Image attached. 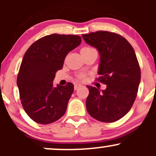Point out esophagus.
<instances>
[{
	"label": "esophagus",
	"mask_w": 156,
	"mask_h": 156,
	"mask_svg": "<svg viewBox=\"0 0 156 156\" xmlns=\"http://www.w3.org/2000/svg\"><path fill=\"white\" fill-rule=\"evenodd\" d=\"M82 87V85H81V84H80V83L75 84V86H74L75 90H76V89H78V88H80V87Z\"/></svg>",
	"instance_id": "34e87169"
}]
</instances>
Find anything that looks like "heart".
<instances>
[{"instance_id":"b5f03b06","label":"heart","mask_w":156,"mask_h":156,"mask_svg":"<svg viewBox=\"0 0 156 156\" xmlns=\"http://www.w3.org/2000/svg\"><path fill=\"white\" fill-rule=\"evenodd\" d=\"M87 48H82V49H87ZM83 77H84V76H83V74L79 75V76H78V78H80V79H82V78H83Z\"/></svg>"}]
</instances>
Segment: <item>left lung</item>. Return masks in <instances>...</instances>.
<instances>
[{
  "label": "left lung",
  "mask_w": 156,
  "mask_h": 156,
  "mask_svg": "<svg viewBox=\"0 0 156 156\" xmlns=\"http://www.w3.org/2000/svg\"><path fill=\"white\" fill-rule=\"evenodd\" d=\"M100 54L98 80L105 90L87 86V112L97 120L113 122L131 108L141 80V70L133 47L126 39L112 32L99 31L82 35Z\"/></svg>",
  "instance_id": "1"
}]
</instances>
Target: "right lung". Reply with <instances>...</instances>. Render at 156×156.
<instances>
[{
	"instance_id": "add662e5",
	"label": "right lung",
	"mask_w": 156,
	"mask_h": 156,
	"mask_svg": "<svg viewBox=\"0 0 156 156\" xmlns=\"http://www.w3.org/2000/svg\"><path fill=\"white\" fill-rule=\"evenodd\" d=\"M80 42L78 35L53 34L36 41L26 51L17 84L23 108L36 122L50 124L65 113L74 85L53 87V80L68 53Z\"/></svg>"
}]
</instances>
